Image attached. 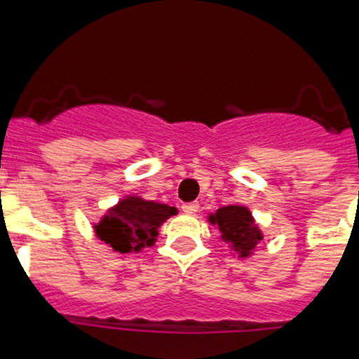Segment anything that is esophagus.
Here are the masks:
<instances>
[{"instance_id":"34e87169","label":"esophagus","mask_w":359,"mask_h":359,"mask_svg":"<svg viewBox=\"0 0 359 359\" xmlns=\"http://www.w3.org/2000/svg\"><path fill=\"white\" fill-rule=\"evenodd\" d=\"M198 208H201V205H198V202H186V204H182V211L188 215L197 213Z\"/></svg>"}]
</instances>
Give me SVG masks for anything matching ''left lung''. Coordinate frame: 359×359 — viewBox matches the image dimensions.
Returning <instances> with one entry per match:
<instances>
[{
    "instance_id": "left-lung-1",
    "label": "left lung",
    "mask_w": 359,
    "mask_h": 359,
    "mask_svg": "<svg viewBox=\"0 0 359 359\" xmlns=\"http://www.w3.org/2000/svg\"><path fill=\"white\" fill-rule=\"evenodd\" d=\"M208 220L218 227L220 238L229 244L240 258L251 257L258 242L264 238L255 224L253 215L245 205H224L211 213Z\"/></svg>"
}]
</instances>
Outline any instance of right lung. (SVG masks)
I'll return each instance as SVG.
<instances>
[{
  "label": "right lung",
  "mask_w": 359,
  "mask_h": 359,
  "mask_svg": "<svg viewBox=\"0 0 359 359\" xmlns=\"http://www.w3.org/2000/svg\"><path fill=\"white\" fill-rule=\"evenodd\" d=\"M171 215H177L175 208L144 201L141 197H124L108 210V213L95 224V235L119 253H139L146 245H154L158 227Z\"/></svg>",
  "instance_id": "1"
}]
</instances>
